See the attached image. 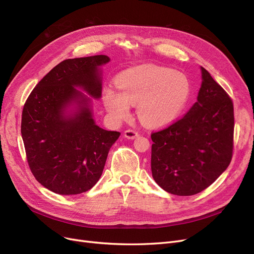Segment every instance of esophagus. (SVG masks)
I'll use <instances>...</instances> for the list:
<instances>
[{
	"label": "esophagus",
	"mask_w": 254,
	"mask_h": 254,
	"mask_svg": "<svg viewBox=\"0 0 254 254\" xmlns=\"http://www.w3.org/2000/svg\"><path fill=\"white\" fill-rule=\"evenodd\" d=\"M124 136L126 138H128V139H134V138H136L138 136V133L136 132V131H134V130L128 129V130H126L125 132H124Z\"/></svg>",
	"instance_id": "obj_1"
}]
</instances>
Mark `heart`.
<instances>
[{"label":"heart","mask_w":254,"mask_h":254,"mask_svg":"<svg viewBox=\"0 0 254 254\" xmlns=\"http://www.w3.org/2000/svg\"><path fill=\"white\" fill-rule=\"evenodd\" d=\"M119 93L104 92V106L115 122L130 117V105H137L140 122L149 127H162L174 122L186 108L190 96L189 78L178 70L144 64L130 67L116 78Z\"/></svg>","instance_id":"heart-1"}]
</instances>
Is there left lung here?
<instances>
[{
  "instance_id": "1",
  "label": "left lung",
  "mask_w": 254,
  "mask_h": 254,
  "mask_svg": "<svg viewBox=\"0 0 254 254\" xmlns=\"http://www.w3.org/2000/svg\"><path fill=\"white\" fill-rule=\"evenodd\" d=\"M197 102L168 128L151 134V171L170 194L191 196L214 184L230 164L233 104L204 67Z\"/></svg>"
}]
</instances>
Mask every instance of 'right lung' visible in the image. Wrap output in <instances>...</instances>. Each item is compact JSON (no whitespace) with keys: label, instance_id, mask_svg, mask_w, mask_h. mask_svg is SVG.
<instances>
[{"label":"right lung","instance_id":"right-lung-1","mask_svg":"<svg viewBox=\"0 0 254 254\" xmlns=\"http://www.w3.org/2000/svg\"><path fill=\"white\" fill-rule=\"evenodd\" d=\"M106 55L65 59L39 81L22 115L27 160L40 185L59 195H77L100 179L118 131L99 127L93 99L102 96Z\"/></svg>","mask_w":254,"mask_h":254}]
</instances>
